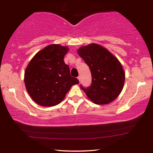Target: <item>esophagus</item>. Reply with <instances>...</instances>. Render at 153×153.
Masks as SVG:
<instances>
[{"label":"esophagus","mask_w":153,"mask_h":153,"mask_svg":"<svg viewBox=\"0 0 153 153\" xmlns=\"http://www.w3.org/2000/svg\"><path fill=\"white\" fill-rule=\"evenodd\" d=\"M77 79H78V80L79 81V82H80V81H81V76H79L77 77Z\"/></svg>","instance_id":"1"}]
</instances>
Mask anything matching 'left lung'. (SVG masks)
<instances>
[{"label":"left lung","mask_w":153,"mask_h":153,"mask_svg":"<svg viewBox=\"0 0 153 153\" xmlns=\"http://www.w3.org/2000/svg\"><path fill=\"white\" fill-rule=\"evenodd\" d=\"M90 68L92 76L91 86L81 89L96 105H107L115 100L122 91L125 73L119 60L105 48L95 43L77 50Z\"/></svg>","instance_id":"8db88e82"}]
</instances>
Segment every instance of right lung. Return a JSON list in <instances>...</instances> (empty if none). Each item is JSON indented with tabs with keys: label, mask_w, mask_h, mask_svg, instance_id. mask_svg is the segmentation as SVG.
Segmentation results:
<instances>
[{
	"label": "right lung",
	"mask_w": 153,
	"mask_h": 153,
	"mask_svg": "<svg viewBox=\"0 0 153 153\" xmlns=\"http://www.w3.org/2000/svg\"><path fill=\"white\" fill-rule=\"evenodd\" d=\"M69 48L53 44L39 51L25 69L24 82L29 95L38 105L53 106L62 101L79 80L71 77L64 58Z\"/></svg>",
	"instance_id": "1"
}]
</instances>
